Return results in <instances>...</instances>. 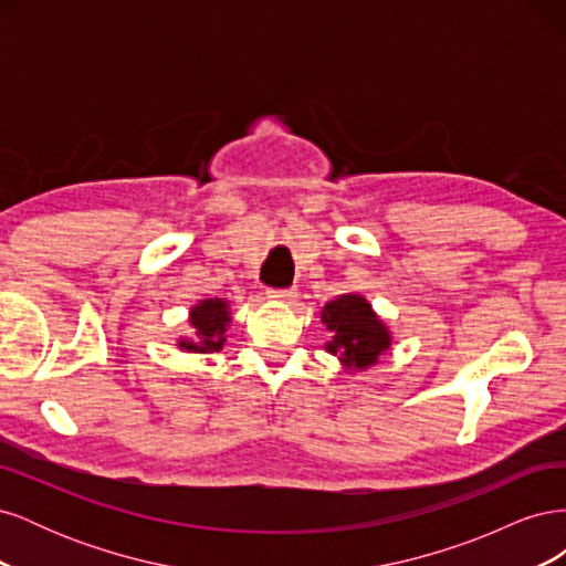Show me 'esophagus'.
<instances>
[{
  "label": "esophagus",
  "mask_w": 566,
  "mask_h": 566,
  "mask_svg": "<svg viewBox=\"0 0 566 566\" xmlns=\"http://www.w3.org/2000/svg\"><path fill=\"white\" fill-rule=\"evenodd\" d=\"M266 297L269 300H273V302H283V304H293L295 300H297V290H269L266 293Z\"/></svg>",
  "instance_id": "obj_1"
}]
</instances>
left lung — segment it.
Returning <instances> with one entry per match:
<instances>
[{
	"label": "left lung",
	"mask_w": 566,
	"mask_h": 566,
	"mask_svg": "<svg viewBox=\"0 0 566 566\" xmlns=\"http://www.w3.org/2000/svg\"><path fill=\"white\" fill-rule=\"evenodd\" d=\"M321 321L331 333L325 349L349 373L375 366L391 347L389 325L373 312L364 295H337L323 306Z\"/></svg>",
	"instance_id": "1"
}]
</instances>
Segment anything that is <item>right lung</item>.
Here are the masks:
<instances>
[{
    "mask_svg": "<svg viewBox=\"0 0 566 566\" xmlns=\"http://www.w3.org/2000/svg\"><path fill=\"white\" fill-rule=\"evenodd\" d=\"M188 323L193 328V337H179L177 347L181 352L191 354H210L224 349L227 331L231 325V310L229 302L221 297L200 300L188 312Z\"/></svg>",
    "mask_w": 566,
    "mask_h": 566,
    "instance_id": "right-lung-1",
    "label": "right lung"
}]
</instances>
